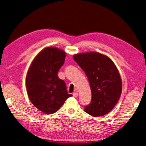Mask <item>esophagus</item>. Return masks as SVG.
<instances>
[{"mask_svg":"<svg viewBox=\"0 0 146 146\" xmlns=\"http://www.w3.org/2000/svg\"><path fill=\"white\" fill-rule=\"evenodd\" d=\"M72 95H73L74 97H75V98H77V97L78 95V94L77 93V92H74V93L72 94Z\"/></svg>","mask_w":146,"mask_h":146,"instance_id":"34e87169","label":"esophagus"}]
</instances>
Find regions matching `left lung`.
Instances as JSON below:
<instances>
[{
  "mask_svg": "<svg viewBox=\"0 0 146 146\" xmlns=\"http://www.w3.org/2000/svg\"><path fill=\"white\" fill-rule=\"evenodd\" d=\"M73 58L86 74L91 87V102L84 111L94 117L105 115L121 95L122 83L117 67L108 56L99 52L80 53Z\"/></svg>",
  "mask_w": 146,
  "mask_h": 146,
  "instance_id": "left-lung-1",
  "label": "left lung"
}]
</instances>
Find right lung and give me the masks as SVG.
I'll return each mask as SVG.
<instances>
[{"label":"right lung","mask_w":146,"mask_h":146,"mask_svg":"<svg viewBox=\"0 0 146 146\" xmlns=\"http://www.w3.org/2000/svg\"><path fill=\"white\" fill-rule=\"evenodd\" d=\"M66 53L54 47L44 48L35 56L26 77L29 98L35 107L46 114H53L60 108L68 94L64 80L58 72L64 63Z\"/></svg>","instance_id":"obj_1"}]
</instances>
